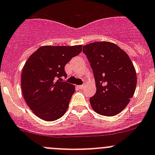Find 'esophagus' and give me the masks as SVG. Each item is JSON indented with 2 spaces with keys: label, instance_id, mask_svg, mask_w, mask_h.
<instances>
[{
  "label": "esophagus",
  "instance_id": "34e87169",
  "mask_svg": "<svg viewBox=\"0 0 155 155\" xmlns=\"http://www.w3.org/2000/svg\"><path fill=\"white\" fill-rule=\"evenodd\" d=\"M83 87H84V85H79V89H83Z\"/></svg>",
  "mask_w": 155,
  "mask_h": 155
}]
</instances>
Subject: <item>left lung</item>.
Segmentation results:
<instances>
[{
    "label": "left lung",
    "mask_w": 155,
    "mask_h": 155,
    "mask_svg": "<svg viewBox=\"0 0 155 155\" xmlns=\"http://www.w3.org/2000/svg\"><path fill=\"white\" fill-rule=\"evenodd\" d=\"M90 62L97 91L90 98L92 109L101 115H118L129 104L137 87V73L124 51L110 42L83 46Z\"/></svg>",
    "instance_id": "8db88e82"
}]
</instances>
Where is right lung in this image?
<instances>
[{"label": "right lung", "mask_w": 155, "mask_h": 155, "mask_svg": "<svg viewBox=\"0 0 155 155\" xmlns=\"http://www.w3.org/2000/svg\"><path fill=\"white\" fill-rule=\"evenodd\" d=\"M82 45L41 46L26 61L21 85L26 104L37 116L52 121L68 110L75 87L64 82V67L82 51Z\"/></svg>", "instance_id": "obj_1"}]
</instances>
